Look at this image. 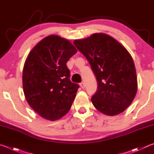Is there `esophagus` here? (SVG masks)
I'll return each mask as SVG.
<instances>
[{
    "instance_id": "obj_1",
    "label": "esophagus",
    "mask_w": 154,
    "mask_h": 154,
    "mask_svg": "<svg viewBox=\"0 0 154 154\" xmlns=\"http://www.w3.org/2000/svg\"><path fill=\"white\" fill-rule=\"evenodd\" d=\"M80 87H81L82 88H85V85L84 82H81V83H80Z\"/></svg>"
}]
</instances>
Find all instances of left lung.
<instances>
[{
  "label": "left lung",
  "instance_id": "1",
  "mask_svg": "<svg viewBox=\"0 0 154 154\" xmlns=\"http://www.w3.org/2000/svg\"><path fill=\"white\" fill-rule=\"evenodd\" d=\"M74 44L87 59L97 80V91L91 98L93 106L107 116L123 112L137 91L135 66L128 51L103 33L75 40Z\"/></svg>",
  "mask_w": 154,
  "mask_h": 154
}]
</instances>
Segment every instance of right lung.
I'll return each mask as SVG.
<instances>
[{"mask_svg": "<svg viewBox=\"0 0 154 154\" xmlns=\"http://www.w3.org/2000/svg\"><path fill=\"white\" fill-rule=\"evenodd\" d=\"M76 53L69 40L50 35L28 55L22 75L24 95L29 106L45 119H60L72 106L79 85L70 81L66 63Z\"/></svg>", "mask_w": 154, "mask_h": 154, "instance_id": "obj_1", "label": "right lung"}]
</instances>
